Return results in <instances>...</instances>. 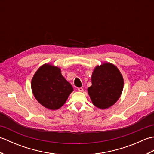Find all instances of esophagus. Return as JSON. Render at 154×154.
<instances>
[{
  "label": "esophagus",
  "instance_id": "1",
  "mask_svg": "<svg viewBox=\"0 0 154 154\" xmlns=\"http://www.w3.org/2000/svg\"><path fill=\"white\" fill-rule=\"evenodd\" d=\"M77 90L79 91V92H83V89L82 87H78L77 88Z\"/></svg>",
  "mask_w": 154,
  "mask_h": 154
}]
</instances>
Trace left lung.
<instances>
[{"label": "left lung", "mask_w": 154, "mask_h": 154, "mask_svg": "<svg viewBox=\"0 0 154 154\" xmlns=\"http://www.w3.org/2000/svg\"><path fill=\"white\" fill-rule=\"evenodd\" d=\"M91 80L87 91L94 106L105 109L115 104L124 87L123 77L116 66L106 63L96 67Z\"/></svg>", "instance_id": "8db88e82"}]
</instances>
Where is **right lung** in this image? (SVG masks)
I'll return each instance as SVG.
<instances>
[{
	"label": "right lung",
	"mask_w": 154,
	"mask_h": 154,
	"mask_svg": "<svg viewBox=\"0 0 154 154\" xmlns=\"http://www.w3.org/2000/svg\"><path fill=\"white\" fill-rule=\"evenodd\" d=\"M35 99L50 110L60 109L73 91L71 84L62 76L60 68L45 64L35 72L31 83Z\"/></svg>",
	"instance_id": "right-lung-1"
}]
</instances>
